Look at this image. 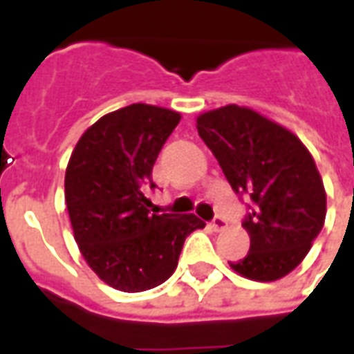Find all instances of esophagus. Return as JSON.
Returning a JSON list of instances; mask_svg holds the SVG:
<instances>
[{"label": "esophagus", "instance_id": "1", "mask_svg": "<svg viewBox=\"0 0 354 354\" xmlns=\"http://www.w3.org/2000/svg\"><path fill=\"white\" fill-rule=\"evenodd\" d=\"M226 226H228V223H226V218H224V216H221V215H216L215 218L211 221V228H213L215 232L224 230Z\"/></svg>", "mask_w": 354, "mask_h": 354}]
</instances>
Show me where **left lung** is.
Returning a JSON list of instances; mask_svg holds the SVG:
<instances>
[{
	"label": "left lung",
	"mask_w": 354,
	"mask_h": 354,
	"mask_svg": "<svg viewBox=\"0 0 354 354\" xmlns=\"http://www.w3.org/2000/svg\"><path fill=\"white\" fill-rule=\"evenodd\" d=\"M198 133L232 190L247 196L243 228L251 247L232 270L277 281L306 259L326 216V192L313 156L292 131L239 105L198 117Z\"/></svg>",
	"instance_id": "left-lung-1"
}]
</instances>
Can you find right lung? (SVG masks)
<instances>
[{
  "instance_id": "add662e5",
  "label": "right lung",
  "mask_w": 354,
  "mask_h": 354,
  "mask_svg": "<svg viewBox=\"0 0 354 354\" xmlns=\"http://www.w3.org/2000/svg\"><path fill=\"white\" fill-rule=\"evenodd\" d=\"M175 111L133 103L82 133L66 169V205L82 257L107 285L143 292L175 272L183 243L205 223L151 211L152 166L179 124Z\"/></svg>"
}]
</instances>
